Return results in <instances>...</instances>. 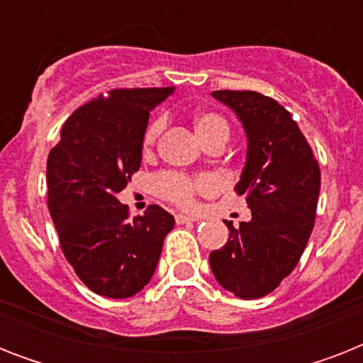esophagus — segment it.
<instances>
[{"mask_svg": "<svg viewBox=\"0 0 363 363\" xmlns=\"http://www.w3.org/2000/svg\"><path fill=\"white\" fill-rule=\"evenodd\" d=\"M175 220L177 224H190V222H196L198 218H196L194 215H184V213H181V215L175 216Z\"/></svg>", "mask_w": 363, "mask_h": 363, "instance_id": "obj_1", "label": "esophagus"}]
</instances>
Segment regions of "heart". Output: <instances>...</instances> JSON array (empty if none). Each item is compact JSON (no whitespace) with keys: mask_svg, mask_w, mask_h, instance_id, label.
Returning <instances> with one entry per match:
<instances>
[{"mask_svg":"<svg viewBox=\"0 0 363 363\" xmlns=\"http://www.w3.org/2000/svg\"><path fill=\"white\" fill-rule=\"evenodd\" d=\"M164 128V122L156 118L148 124V128L145 130V135H143V148L148 150L152 147L156 137L160 135V131ZM194 128H196V133L201 139V143L209 141L211 137L216 135H226L228 137V122L222 118L218 113H211V111H203V113H198L196 118H194ZM213 186V181L209 177H198V179H190L186 175H181V173H162V175L156 179V188L158 192L164 196L165 199H169L177 205H190L194 201V196L196 192H201V190H209Z\"/></svg>","mask_w":363,"mask_h":363,"instance_id":"obj_1","label":"heart"}]
</instances>
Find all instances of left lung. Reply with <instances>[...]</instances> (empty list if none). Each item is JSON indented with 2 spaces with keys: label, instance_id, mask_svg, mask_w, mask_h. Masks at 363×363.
<instances>
[{
  "label": "left lung",
  "instance_id": "obj_1",
  "mask_svg": "<svg viewBox=\"0 0 363 363\" xmlns=\"http://www.w3.org/2000/svg\"><path fill=\"white\" fill-rule=\"evenodd\" d=\"M247 133V164L238 196L250 222L230 230L228 242L209 254L211 269L228 292L258 299L275 290L298 265L315 226L320 167L313 148L279 101L250 90H216Z\"/></svg>",
  "mask_w": 363,
  "mask_h": 363
}]
</instances>
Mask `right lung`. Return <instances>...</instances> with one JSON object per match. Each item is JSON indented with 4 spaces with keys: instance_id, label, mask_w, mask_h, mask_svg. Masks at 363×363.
<instances>
[{
    "instance_id": "right-lung-1",
    "label": "right lung",
    "mask_w": 363,
    "mask_h": 363,
    "mask_svg": "<svg viewBox=\"0 0 363 363\" xmlns=\"http://www.w3.org/2000/svg\"><path fill=\"white\" fill-rule=\"evenodd\" d=\"M173 86L121 88L88 101L65 121L47 160L48 211L65 259L92 292L131 298L158 265L175 218L158 205L128 220L116 199L141 167L148 113Z\"/></svg>"
}]
</instances>
